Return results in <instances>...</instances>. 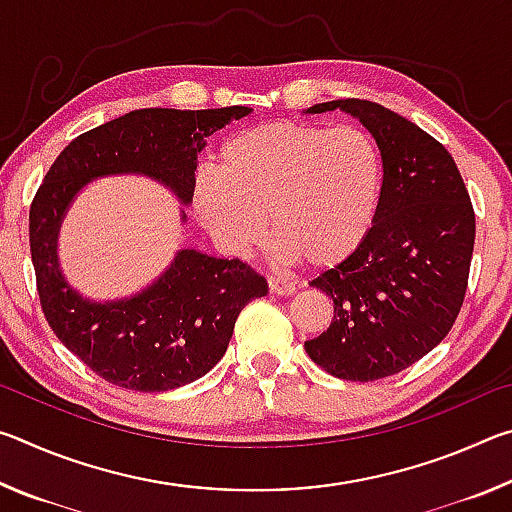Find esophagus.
Listing matches in <instances>:
<instances>
[{
  "mask_svg": "<svg viewBox=\"0 0 512 512\" xmlns=\"http://www.w3.org/2000/svg\"><path fill=\"white\" fill-rule=\"evenodd\" d=\"M268 289H271V293H275V296H291V293H296V284L271 275L268 277Z\"/></svg>",
  "mask_w": 512,
  "mask_h": 512,
  "instance_id": "obj_1",
  "label": "esophagus"
}]
</instances>
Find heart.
I'll return each mask as SVG.
<instances>
[{"label":"heart","instance_id":"obj_1","mask_svg":"<svg viewBox=\"0 0 512 512\" xmlns=\"http://www.w3.org/2000/svg\"><path fill=\"white\" fill-rule=\"evenodd\" d=\"M194 183V210L225 253L246 255L268 230L284 262L329 268L361 246L375 221L381 160L354 126L275 121L223 144Z\"/></svg>","mask_w":512,"mask_h":512}]
</instances>
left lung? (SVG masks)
I'll return each mask as SVG.
<instances>
[{
	"label": "left lung",
	"mask_w": 512,
	"mask_h": 512,
	"mask_svg": "<svg viewBox=\"0 0 512 512\" xmlns=\"http://www.w3.org/2000/svg\"><path fill=\"white\" fill-rule=\"evenodd\" d=\"M359 117L381 155V194L366 239L311 287L334 300L327 332L305 350L329 375L375 381L429 354L463 307L474 207L452 155L413 121L366 99L316 103Z\"/></svg>",
	"instance_id": "obj_1"
}]
</instances>
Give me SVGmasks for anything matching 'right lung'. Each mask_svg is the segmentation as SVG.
<instances>
[{"mask_svg":"<svg viewBox=\"0 0 512 512\" xmlns=\"http://www.w3.org/2000/svg\"><path fill=\"white\" fill-rule=\"evenodd\" d=\"M250 108H144L69 142L29 210V244L40 307L58 341L110 384L160 393L203 377L228 350L237 316L268 284L241 259L180 250L158 282L119 302L83 300L58 271L56 237L67 205L90 180L144 173L180 201L194 196L196 153L205 137Z\"/></svg>","mask_w":512,"mask_h":512,"instance_id":"right-lung-1","label":"right lung"}]
</instances>
